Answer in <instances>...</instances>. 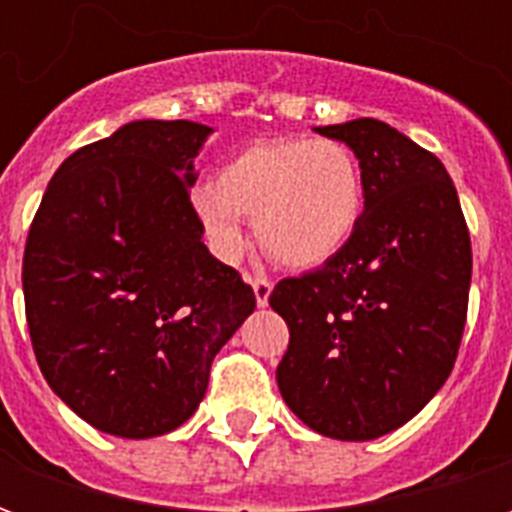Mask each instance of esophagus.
Segmentation results:
<instances>
[{
  "label": "esophagus",
  "instance_id": "obj_1",
  "mask_svg": "<svg viewBox=\"0 0 512 512\" xmlns=\"http://www.w3.org/2000/svg\"><path fill=\"white\" fill-rule=\"evenodd\" d=\"M252 282V290H255V299H257V307H266L268 304V296H271V279L266 277H249Z\"/></svg>",
  "mask_w": 512,
  "mask_h": 512
}]
</instances>
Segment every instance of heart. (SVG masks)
<instances>
[{"mask_svg":"<svg viewBox=\"0 0 512 512\" xmlns=\"http://www.w3.org/2000/svg\"><path fill=\"white\" fill-rule=\"evenodd\" d=\"M213 252L235 260L244 216L260 246L288 268L321 266L354 238L367 205L362 161L337 139H274L230 158L191 194Z\"/></svg>","mask_w":512,"mask_h":512,"instance_id":"heart-1","label":"heart"}]
</instances>
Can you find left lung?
<instances>
[{
  "label": "left lung",
  "instance_id": "8db88e82",
  "mask_svg": "<svg viewBox=\"0 0 512 512\" xmlns=\"http://www.w3.org/2000/svg\"><path fill=\"white\" fill-rule=\"evenodd\" d=\"M315 131L359 156L367 205L340 255L271 290L290 329L277 384L321 436L370 441L417 417L452 373L472 241L430 150L373 117Z\"/></svg>",
  "mask_w": 512,
  "mask_h": 512
}]
</instances>
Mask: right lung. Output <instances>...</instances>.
Wrapping results in <instances>:
<instances>
[{"label":"right lung","instance_id":"right-lung-1","mask_svg":"<svg viewBox=\"0 0 512 512\" xmlns=\"http://www.w3.org/2000/svg\"><path fill=\"white\" fill-rule=\"evenodd\" d=\"M211 128L134 120L54 172L24 246V307L40 373L93 428H180L255 290L202 244L194 156Z\"/></svg>","mask_w":512,"mask_h":512}]
</instances>
